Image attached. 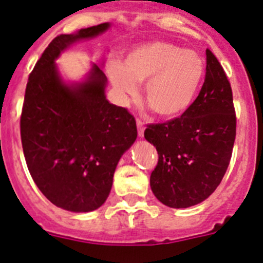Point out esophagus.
Masks as SVG:
<instances>
[{"instance_id": "esophagus-1", "label": "esophagus", "mask_w": 263, "mask_h": 263, "mask_svg": "<svg viewBox=\"0 0 263 263\" xmlns=\"http://www.w3.org/2000/svg\"><path fill=\"white\" fill-rule=\"evenodd\" d=\"M137 126H138V135L142 138L143 135H144V125H143L142 121L137 120Z\"/></svg>"}]
</instances>
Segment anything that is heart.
<instances>
[{
    "label": "heart",
    "instance_id": "obj_1",
    "mask_svg": "<svg viewBox=\"0 0 263 263\" xmlns=\"http://www.w3.org/2000/svg\"><path fill=\"white\" fill-rule=\"evenodd\" d=\"M108 79L123 101L137 97L138 84L144 83L143 97L163 119L185 114L198 97L206 66L198 52L183 49L166 41H149L132 47L123 64L110 60Z\"/></svg>",
    "mask_w": 263,
    "mask_h": 263
}]
</instances>
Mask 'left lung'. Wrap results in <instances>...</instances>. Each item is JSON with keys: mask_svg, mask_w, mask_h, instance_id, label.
<instances>
[{"mask_svg": "<svg viewBox=\"0 0 263 263\" xmlns=\"http://www.w3.org/2000/svg\"><path fill=\"white\" fill-rule=\"evenodd\" d=\"M206 60L204 83L192 107L180 118L149 125L144 132L158 153L151 189L171 209H188L209 198L231 158L236 128L233 92L210 49Z\"/></svg>", "mask_w": 263, "mask_h": 263, "instance_id": "left-lung-1", "label": "left lung"}]
</instances>
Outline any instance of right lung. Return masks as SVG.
<instances>
[{
    "mask_svg": "<svg viewBox=\"0 0 263 263\" xmlns=\"http://www.w3.org/2000/svg\"><path fill=\"white\" fill-rule=\"evenodd\" d=\"M111 23L54 38L28 79L20 119L23 151L33 180L54 206L71 212L100 209L112 188L121 156L137 139V124L106 98L107 78L95 62L79 82L61 75L56 60Z\"/></svg>",
    "mask_w": 263,
    "mask_h": 263,
    "instance_id": "obj_1",
    "label": "right lung"
}]
</instances>
